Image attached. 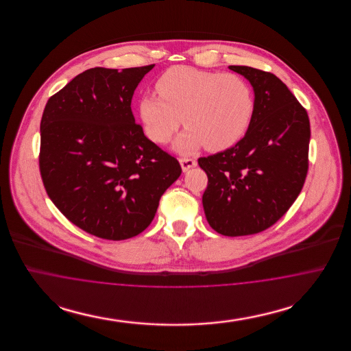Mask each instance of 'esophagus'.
I'll return each mask as SVG.
<instances>
[{"instance_id": "1", "label": "esophagus", "mask_w": 351, "mask_h": 351, "mask_svg": "<svg viewBox=\"0 0 351 351\" xmlns=\"http://www.w3.org/2000/svg\"><path fill=\"white\" fill-rule=\"evenodd\" d=\"M179 162H180V166H182L183 172H186L188 169L197 166V162L195 159H191V158H180Z\"/></svg>"}]
</instances>
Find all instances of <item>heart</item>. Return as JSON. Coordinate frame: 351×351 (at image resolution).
<instances>
[{"instance_id":"b5f03b06","label":"heart","mask_w":351,"mask_h":351,"mask_svg":"<svg viewBox=\"0 0 351 351\" xmlns=\"http://www.w3.org/2000/svg\"><path fill=\"white\" fill-rule=\"evenodd\" d=\"M158 95L139 100V117L152 142L166 143L184 122L175 149L193 154L206 146L222 151L246 134L255 101L250 84L234 73L188 66L167 69L156 82Z\"/></svg>"}]
</instances>
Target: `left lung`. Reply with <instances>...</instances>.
Wrapping results in <instances>:
<instances>
[{
  "label": "left lung",
  "mask_w": 351,
  "mask_h": 351,
  "mask_svg": "<svg viewBox=\"0 0 351 351\" xmlns=\"http://www.w3.org/2000/svg\"><path fill=\"white\" fill-rule=\"evenodd\" d=\"M254 89L255 110L232 149L200 158L208 175L202 195L212 229L228 237L263 232L300 195L308 172L311 125L306 110L274 73L230 66Z\"/></svg>",
  "instance_id": "8db88e82"
}]
</instances>
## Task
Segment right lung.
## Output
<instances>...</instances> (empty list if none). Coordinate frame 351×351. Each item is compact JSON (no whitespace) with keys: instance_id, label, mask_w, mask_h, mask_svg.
Masks as SVG:
<instances>
[{"instance_id":"add662e5","label":"right lung","mask_w":351,"mask_h":351,"mask_svg":"<svg viewBox=\"0 0 351 351\" xmlns=\"http://www.w3.org/2000/svg\"><path fill=\"white\" fill-rule=\"evenodd\" d=\"M152 68L86 69L50 97L42 116L46 192L72 223L99 238L142 233L182 173L134 119V90Z\"/></svg>"}]
</instances>
